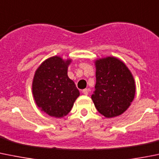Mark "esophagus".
<instances>
[{"mask_svg":"<svg viewBox=\"0 0 159 159\" xmlns=\"http://www.w3.org/2000/svg\"><path fill=\"white\" fill-rule=\"evenodd\" d=\"M89 89H83V90H82V93L84 94V95H89Z\"/></svg>","mask_w":159,"mask_h":159,"instance_id":"esophagus-1","label":"esophagus"}]
</instances>
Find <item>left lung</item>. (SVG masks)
Returning a JSON list of instances; mask_svg holds the SVG:
<instances>
[{"label": "left lung", "mask_w": 159, "mask_h": 159, "mask_svg": "<svg viewBox=\"0 0 159 159\" xmlns=\"http://www.w3.org/2000/svg\"><path fill=\"white\" fill-rule=\"evenodd\" d=\"M96 84L92 95L95 108L106 118L124 113L135 96L136 84L125 64L116 57L95 61Z\"/></svg>", "instance_id": "1"}]
</instances>
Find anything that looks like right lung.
Wrapping results in <instances>:
<instances>
[{
	"instance_id": "1",
	"label": "right lung",
	"mask_w": 159,
	"mask_h": 159,
	"mask_svg": "<svg viewBox=\"0 0 159 159\" xmlns=\"http://www.w3.org/2000/svg\"><path fill=\"white\" fill-rule=\"evenodd\" d=\"M72 62L60 56L47 58L36 69L32 84V95L39 109L55 118L70 112L80 95L75 82L67 75Z\"/></svg>"
}]
</instances>
